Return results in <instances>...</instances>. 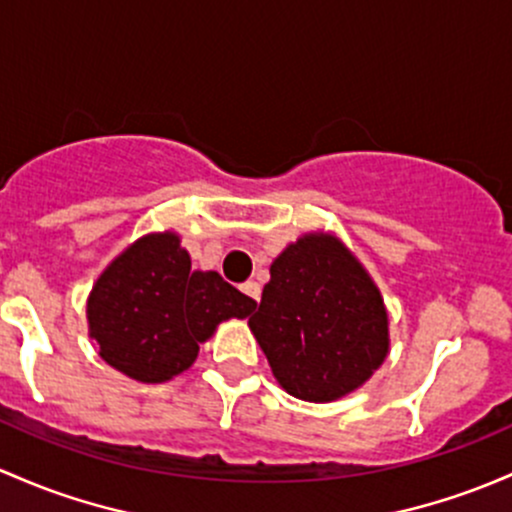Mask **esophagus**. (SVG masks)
Instances as JSON below:
<instances>
[{"label": "esophagus", "instance_id": "esophagus-1", "mask_svg": "<svg viewBox=\"0 0 512 512\" xmlns=\"http://www.w3.org/2000/svg\"><path fill=\"white\" fill-rule=\"evenodd\" d=\"M240 289H242V294H247V297H250L252 301H260V297H262L260 284L252 282V279H247L245 284H240Z\"/></svg>", "mask_w": 512, "mask_h": 512}]
</instances>
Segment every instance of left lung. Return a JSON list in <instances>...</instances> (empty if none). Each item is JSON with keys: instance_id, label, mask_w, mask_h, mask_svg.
<instances>
[{"instance_id": "obj_1", "label": "left lung", "mask_w": 512, "mask_h": 512, "mask_svg": "<svg viewBox=\"0 0 512 512\" xmlns=\"http://www.w3.org/2000/svg\"><path fill=\"white\" fill-rule=\"evenodd\" d=\"M250 328L277 383L309 402L353 392L387 355L378 287L331 235H304L272 262Z\"/></svg>"}]
</instances>
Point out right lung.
Here are the masks:
<instances>
[{
	"label": "right lung",
	"mask_w": 512,
	"mask_h": 512,
	"mask_svg": "<svg viewBox=\"0 0 512 512\" xmlns=\"http://www.w3.org/2000/svg\"><path fill=\"white\" fill-rule=\"evenodd\" d=\"M255 306L218 272H193L179 235L161 233L100 274L88 324L105 363L139 383H164L191 368L220 321L245 319Z\"/></svg>",
	"instance_id": "1"
}]
</instances>
